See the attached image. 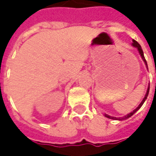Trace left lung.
Instances as JSON below:
<instances>
[{"label":"left lung","instance_id":"obj_1","mask_svg":"<svg viewBox=\"0 0 156 156\" xmlns=\"http://www.w3.org/2000/svg\"><path fill=\"white\" fill-rule=\"evenodd\" d=\"M132 47H134V48H136L137 49V51H138V53H139V55H140V56H141V58L143 59V61L145 62V64H146V66L147 70H148V66H147V63H146V58H145V56H144V52H143V50L141 48V46L136 41V40H134L133 39V43H132ZM150 86V85H149ZM149 86L147 88V90H146V95H145V97H144V99L142 100V101L140 102V104L137 106V108H136L133 111H131L130 113H128L127 114L126 116H124V117H121V118H116V117H112V116H109V115H108V114H104V116L108 118V119H115V120H125V119H127L128 118H130L133 114H135L140 108L142 107V105L144 104V102L146 101V100L147 99V96H148V93H149Z\"/></svg>","mask_w":156,"mask_h":156}]
</instances>
